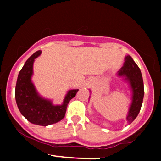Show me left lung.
<instances>
[{
  "label": "left lung",
  "mask_w": 161,
  "mask_h": 161,
  "mask_svg": "<svg viewBox=\"0 0 161 161\" xmlns=\"http://www.w3.org/2000/svg\"><path fill=\"white\" fill-rule=\"evenodd\" d=\"M118 74L125 76V79L129 82L132 90V102L126 117L128 123H131L137 117L141 110L145 93L141 70L132 57L127 56L125 57L124 65L119 70Z\"/></svg>",
  "instance_id": "8db88e82"
}]
</instances>
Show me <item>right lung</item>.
Wrapping results in <instances>:
<instances>
[{"label":"right lung","instance_id":"add662e5","mask_svg":"<svg viewBox=\"0 0 161 161\" xmlns=\"http://www.w3.org/2000/svg\"><path fill=\"white\" fill-rule=\"evenodd\" d=\"M42 53L36 51L29 57L19 71L15 88L16 104L24 117L33 124L46 126L60 121L65 116L69 101L76 95L79 89L69 90L62 105L52 104L51 101L41 97L31 82L33 62Z\"/></svg>","mask_w":161,"mask_h":161}]
</instances>
